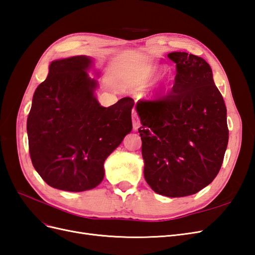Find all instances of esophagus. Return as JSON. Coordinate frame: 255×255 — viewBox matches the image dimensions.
<instances>
[{
    "instance_id": "obj_1",
    "label": "esophagus",
    "mask_w": 255,
    "mask_h": 255,
    "mask_svg": "<svg viewBox=\"0 0 255 255\" xmlns=\"http://www.w3.org/2000/svg\"><path fill=\"white\" fill-rule=\"evenodd\" d=\"M132 122H133V128L136 130L140 126V121H139V118H138L137 114H133V116H132Z\"/></svg>"
}]
</instances>
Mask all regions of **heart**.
<instances>
[{
    "mask_svg": "<svg viewBox=\"0 0 255 255\" xmlns=\"http://www.w3.org/2000/svg\"><path fill=\"white\" fill-rule=\"evenodd\" d=\"M161 72V69L158 68V67H152L150 68L148 71H146V73L144 74V76L141 80V83L143 85H146V84H150L152 81L155 80L157 76L160 74Z\"/></svg>",
    "mask_w": 255,
    "mask_h": 255,
    "instance_id": "b5f03b06",
    "label": "heart"
}]
</instances>
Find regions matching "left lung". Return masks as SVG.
<instances>
[{
    "label": "left lung",
    "mask_w": 255,
    "mask_h": 255,
    "mask_svg": "<svg viewBox=\"0 0 255 255\" xmlns=\"http://www.w3.org/2000/svg\"><path fill=\"white\" fill-rule=\"evenodd\" d=\"M175 78L168 95L141 100L143 175L158 195L197 194L217 176L229 141L227 107L206 61L172 52Z\"/></svg>",
    "instance_id": "8db88e82"
}]
</instances>
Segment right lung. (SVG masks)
<instances>
[{"label":"right lung","mask_w":255,"mask_h":255,"mask_svg":"<svg viewBox=\"0 0 255 255\" xmlns=\"http://www.w3.org/2000/svg\"><path fill=\"white\" fill-rule=\"evenodd\" d=\"M90 59L55 60L35 90L27 117L29 156L51 187L84 191L104 177L107 156L132 130L133 99L103 107L94 96L97 82L87 72Z\"/></svg>","instance_id":"add662e5"}]
</instances>
